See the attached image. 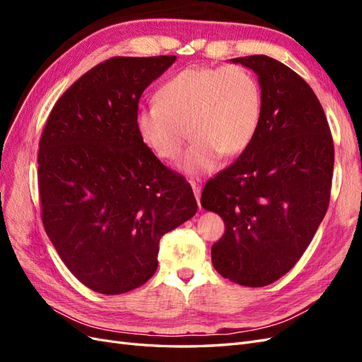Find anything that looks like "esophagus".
I'll return each mask as SVG.
<instances>
[{
    "label": "esophagus",
    "mask_w": 362,
    "mask_h": 362,
    "mask_svg": "<svg viewBox=\"0 0 362 362\" xmlns=\"http://www.w3.org/2000/svg\"><path fill=\"white\" fill-rule=\"evenodd\" d=\"M190 185H192L193 193L196 196V201H198V204H199V210H202L201 202H199V196H201V192H202V182H201V180H193V181H190Z\"/></svg>",
    "instance_id": "esophagus-1"
}]
</instances>
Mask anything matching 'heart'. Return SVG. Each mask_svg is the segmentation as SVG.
<instances>
[{"label":"heart","instance_id":"1","mask_svg":"<svg viewBox=\"0 0 362 362\" xmlns=\"http://www.w3.org/2000/svg\"><path fill=\"white\" fill-rule=\"evenodd\" d=\"M262 95L257 76L226 64L185 68L157 92V103L136 112V131L161 160L181 154L185 129L193 141L180 170L196 177L214 170L222 156L234 157L250 145L259 125Z\"/></svg>","mask_w":362,"mask_h":362}]
</instances>
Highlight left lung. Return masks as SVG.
I'll return each instance as SVG.
<instances>
[{"instance_id":"8db88e82","label":"left lung","mask_w":362,"mask_h":362,"mask_svg":"<svg viewBox=\"0 0 362 362\" xmlns=\"http://www.w3.org/2000/svg\"><path fill=\"white\" fill-rule=\"evenodd\" d=\"M254 71L262 95L250 145L204 187L201 205L225 222L214 269L264 287L293 269L329 205L334 141L320 101L302 76L267 56L231 59Z\"/></svg>"}]
</instances>
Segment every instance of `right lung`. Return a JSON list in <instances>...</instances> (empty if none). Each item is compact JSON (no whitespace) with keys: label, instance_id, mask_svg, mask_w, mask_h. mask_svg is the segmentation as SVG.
I'll list each match as a JSON object with an SVG mask.
<instances>
[{"label":"right lung","instance_id":"right-lung-1","mask_svg":"<svg viewBox=\"0 0 362 362\" xmlns=\"http://www.w3.org/2000/svg\"><path fill=\"white\" fill-rule=\"evenodd\" d=\"M175 56L113 57L54 105L39 144L42 222L74 276L103 294L154 275L160 238L198 211L190 184L136 131L139 100Z\"/></svg>","mask_w":362,"mask_h":362}]
</instances>
